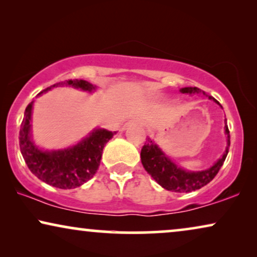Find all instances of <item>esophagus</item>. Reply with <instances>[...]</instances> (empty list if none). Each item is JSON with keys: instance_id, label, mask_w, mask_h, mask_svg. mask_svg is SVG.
I'll return each mask as SVG.
<instances>
[{"instance_id": "1", "label": "esophagus", "mask_w": 257, "mask_h": 257, "mask_svg": "<svg viewBox=\"0 0 257 257\" xmlns=\"http://www.w3.org/2000/svg\"><path fill=\"white\" fill-rule=\"evenodd\" d=\"M133 125L135 126L140 125V120H138V119H131V120H128L124 126H122V130H126L128 126H133Z\"/></svg>"}]
</instances>
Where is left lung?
<instances>
[{"label": "left lung", "instance_id": "1", "mask_svg": "<svg viewBox=\"0 0 257 257\" xmlns=\"http://www.w3.org/2000/svg\"><path fill=\"white\" fill-rule=\"evenodd\" d=\"M182 93H202L203 96L208 97L209 99H214L212 96H208L205 91H201L198 87H184L181 89ZM219 104V101L216 100ZM224 131L227 135V149L221 159H219L212 167L201 172H187L181 170L177 165L172 163L170 158H167L161 152V150L154 144L150 138H146L145 145L143 146L140 158H142L143 166L147 173L167 191L178 193H188L202 188L203 186L209 184L219 173L221 166L226 160L228 150L230 146V135L228 125H224Z\"/></svg>", "mask_w": 257, "mask_h": 257}]
</instances>
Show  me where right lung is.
Here are the masks:
<instances>
[{
    "label": "right lung",
    "instance_id": "add662e5",
    "mask_svg": "<svg viewBox=\"0 0 257 257\" xmlns=\"http://www.w3.org/2000/svg\"><path fill=\"white\" fill-rule=\"evenodd\" d=\"M58 85H72L85 91L94 89L86 80L69 79L47 87L40 94ZM31 108L33 103L27 106L20 128L21 153L31 173L48 185L61 189H72L89 181L99 167L104 146L115 132L99 128L71 149L43 152L30 140Z\"/></svg>",
    "mask_w": 257,
    "mask_h": 257
}]
</instances>
